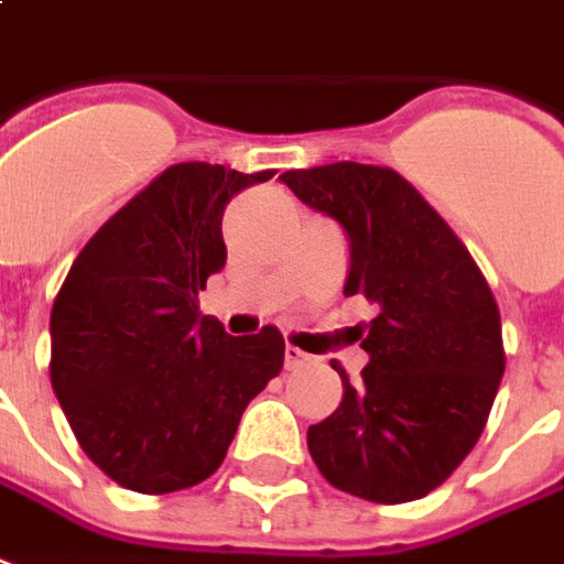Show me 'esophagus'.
Segmentation results:
<instances>
[{
    "instance_id": "obj_1",
    "label": "esophagus",
    "mask_w": 564,
    "mask_h": 564,
    "mask_svg": "<svg viewBox=\"0 0 564 564\" xmlns=\"http://www.w3.org/2000/svg\"><path fill=\"white\" fill-rule=\"evenodd\" d=\"M306 358H310V355L303 352V349H297V346H285V367H289V370L301 367Z\"/></svg>"
}]
</instances>
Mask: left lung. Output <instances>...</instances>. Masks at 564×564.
Masks as SVG:
<instances>
[{
	"instance_id": "1",
	"label": "left lung",
	"mask_w": 564,
	"mask_h": 564,
	"mask_svg": "<svg viewBox=\"0 0 564 564\" xmlns=\"http://www.w3.org/2000/svg\"><path fill=\"white\" fill-rule=\"evenodd\" d=\"M337 218L352 251L343 294L377 303L358 382L334 361L343 401L310 425L330 486L377 505L437 489L480 441L505 373L501 313L486 275L437 209L389 166L339 161L279 175Z\"/></svg>"
}]
</instances>
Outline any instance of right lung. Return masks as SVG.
Returning a JSON list of instances; mask_svg holds the SVG:
<instances>
[{"label": "right lung", "instance_id": "obj_1", "mask_svg": "<svg viewBox=\"0 0 564 564\" xmlns=\"http://www.w3.org/2000/svg\"><path fill=\"white\" fill-rule=\"evenodd\" d=\"M273 173L163 170L90 237L54 297L51 386L87 458L123 489L166 495L212 477L282 370L273 325L230 337L197 313L227 261V203Z\"/></svg>", "mask_w": 564, "mask_h": 564}]
</instances>
